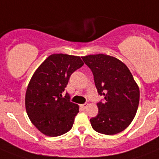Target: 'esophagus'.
I'll list each match as a JSON object with an SVG mask.
<instances>
[{"label": "esophagus", "mask_w": 159, "mask_h": 159, "mask_svg": "<svg viewBox=\"0 0 159 159\" xmlns=\"http://www.w3.org/2000/svg\"><path fill=\"white\" fill-rule=\"evenodd\" d=\"M88 105H89V104H88V103H84V104L81 105V107L82 109H84V110H85V109L86 108V107H87V106H88Z\"/></svg>", "instance_id": "esophagus-1"}]
</instances>
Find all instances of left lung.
Returning <instances> with one entry per match:
<instances>
[{"label":"left lung","mask_w":159,"mask_h":159,"mask_svg":"<svg viewBox=\"0 0 159 159\" xmlns=\"http://www.w3.org/2000/svg\"><path fill=\"white\" fill-rule=\"evenodd\" d=\"M93 75L98 93L104 102L97 103L98 115L90 119L93 129L113 135L129 126L138 110L140 92L128 67L114 57L94 54L82 57Z\"/></svg>","instance_id":"1"}]
</instances>
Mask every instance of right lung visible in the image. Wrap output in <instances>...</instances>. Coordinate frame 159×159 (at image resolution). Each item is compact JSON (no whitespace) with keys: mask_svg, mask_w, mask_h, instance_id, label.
<instances>
[{"mask_svg":"<svg viewBox=\"0 0 159 159\" xmlns=\"http://www.w3.org/2000/svg\"><path fill=\"white\" fill-rule=\"evenodd\" d=\"M84 63L81 57L54 53L37 69L25 93V109L30 121L42 134L57 137L68 132L79 112L78 104L62 93L71 74Z\"/></svg>","mask_w":159,"mask_h":159,"instance_id":"obj_1","label":"right lung"}]
</instances>
